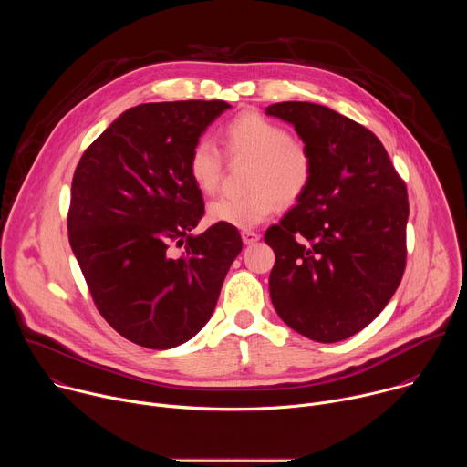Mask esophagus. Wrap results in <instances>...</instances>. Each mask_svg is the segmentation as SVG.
Instances as JSON below:
<instances>
[{
    "mask_svg": "<svg viewBox=\"0 0 467 467\" xmlns=\"http://www.w3.org/2000/svg\"><path fill=\"white\" fill-rule=\"evenodd\" d=\"M242 240H244V244L251 245V244H254V242L260 240V234L254 233V231H242Z\"/></svg>",
    "mask_w": 467,
    "mask_h": 467,
    "instance_id": "34e87169",
    "label": "esophagus"
}]
</instances>
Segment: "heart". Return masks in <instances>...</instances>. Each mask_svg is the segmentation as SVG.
Instances as JSON below:
<instances>
[{
	"mask_svg": "<svg viewBox=\"0 0 467 467\" xmlns=\"http://www.w3.org/2000/svg\"><path fill=\"white\" fill-rule=\"evenodd\" d=\"M223 151L231 161H249L244 195H222L209 203V220L249 229L268 218L277 205L294 207L308 193L316 177L310 144L292 137L286 125L256 110H244L222 129ZM225 159L207 139L188 153V175L195 188L213 193L222 181Z\"/></svg>",
	"mask_w": 467,
	"mask_h": 467,
	"instance_id": "b5f03b06",
	"label": "heart"
}]
</instances>
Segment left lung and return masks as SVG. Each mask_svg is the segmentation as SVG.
Returning a JSON list of instances; mask_svg holds the SVG:
<instances>
[{"mask_svg":"<svg viewBox=\"0 0 467 467\" xmlns=\"http://www.w3.org/2000/svg\"><path fill=\"white\" fill-rule=\"evenodd\" d=\"M265 114L294 123L316 155L308 193L270 227V296L299 335L332 344L368 327L407 268V184L369 129L323 105L283 101Z\"/></svg>","mask_w":467,"mask_h":467,"instance_id":"1","label":"left lung"}]
</instances>
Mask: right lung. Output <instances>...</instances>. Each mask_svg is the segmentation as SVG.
<instances>
[{
	"label": "right lung",
	"instance_id": "obj_1",
	"mask_svg": "<svg viewBox=\"0 0 467 467\" xmlns=\"http://www.w3.org/2000/svg\"><path fill=\"white\" fill-rule=\"evenodd\" d=\"M231 105L144 103L125 110L85 150L72 181L68 240L96 308L148 349L184 344L211 319L242 251L236 227L205 214L188 153Z\"/></svg>",
	"mask_w": 467,
	"mask_h": 467
}]
</instances>
